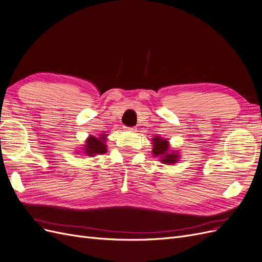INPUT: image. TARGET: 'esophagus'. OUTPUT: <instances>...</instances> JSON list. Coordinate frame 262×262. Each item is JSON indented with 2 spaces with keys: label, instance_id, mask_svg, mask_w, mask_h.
Returning <instances> with one entry per match:
<instances>
[{
  "label": "esophagus",
  "instance_id": "obj_1",
  "mask_svg": "<svg viewBox=\"0 0 262 262\" xmlns=\"http://www.w3.org/2000/svg\"><path fill=\"white\" fill-rule=\"evenodd\" d=\"M124 130L134 132V130H136V129H135V127H128V126H124Z\"/></svg>",
  "mask_w": 262,
  "mask_h": 262
}]
</instances>
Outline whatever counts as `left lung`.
Masks as SVG:
<instances>
[{
    "label": "left lung",
    "instance_id": "left-lung-1",
    "mask_svg": "<svg viewBox=\"0 0 262 262\" xmlns=\"http://www.w3.org/2000/svg\"><path fill=\"white\" fill-rule=\"evenodd\" d=\"M154 150H152V154L156 157H160L162 158L161 161L165 162L166 164H172L177 162V157L176 154H174L173 151L172 152H168L167 149H168V142L165 139H161V138H154Z\"/></svg>",
    "mask_w": 262,
    "mask_h": 262
}]
</instances>
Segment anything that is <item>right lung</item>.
Segmentation results:
<instances>
[{"label": "right lung", "instance_id": "add662e5", "mask_svg": "<svg viewBox=\"0 0 262 262\" xmlns=\"http://www.w3.org/2000/svg\"><path fill=\"white\" fill-rule=\"evenodd\" d=\"M104 135H102L101 137H94V136H90L87 140V145L85 148V152L90 156V157H94L95 155H101V154H104L106 151V146L104 143Z\"/></svg>", "mask_w": 262, "mask_h": 262}]
</instances>
